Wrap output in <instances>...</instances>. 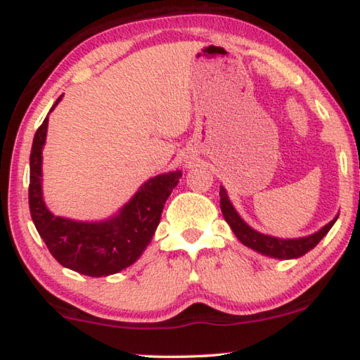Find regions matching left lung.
<instances>
[{"label": "left lung", "mask_w": 360, "mask_h": 360, "mask_svg": "<svg viewBox=\"0 0 360 360\" xmlns=\"http://www.w3.org/2000/svg\"><path fill=\"white\" fill-rule=\"evenodd\" d=\"M219 196H221V211L226 223L231 226L233 233L236 234L240 243L248 248L257 250V252L269 255L274 259H297L302 257L307 252H309L324 236L329 233V229L333 228V224L336 223L338 216L333 221H329L326 226H323L318 233L311 236H304V238L297 239H282V238H274V236H267L250 228L245 221L238 214V211L234 210L233 203H231L228 193H226L224 186H219Z\"/></svg>", "instance_id": "obj_1"}]
</instances>
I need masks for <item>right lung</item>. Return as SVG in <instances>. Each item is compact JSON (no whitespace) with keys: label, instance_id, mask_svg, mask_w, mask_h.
I'll return each mask as SVG.
<instances>
[{"label":"right lung","instance_id":"add662e5","mask_svg":"<svg viewBox=\"0 0 360 360\" xmlns=\"http://www.w3.org/2000/svg\"><path fill=\"white\" fill-rule=\"evenodd\" d=\"M62 96L57 98L52 110ZM47 124L49 115L36 131L29 160V210L34 226L49 252L63 267L88 277L117 274L134 264L149 245L160 223L165 201L179 184L181 172H169L147 180L129 203L106 221L85 223L60 218L47 210L42 198V147L46 144Z\"/></svg>","mask_w":360,"mask_h":360}]
</instances>
